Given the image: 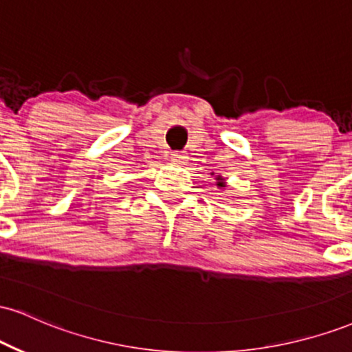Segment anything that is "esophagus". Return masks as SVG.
Here are the masks:
<instances>
[{"label":"esophagus","mask_w":352,"mask_h":352,"mask_svg":"<svg viewBox=\"0 0 352 352\" xmlns=\"http://www.w3.org/2000/svg\"><path fill=\"white\" fill-rule=\"evenodd\" d=\"M170 159H172L173 164H180L182 165L185 162V160H187V155H185L184 152H172Z\"/></svg>","instance_id":"obj_1"}]
</instances>
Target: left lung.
<instances>
[{
	"label": "left lung",
	"instance_id": "left-lung-1",
	"mask_svg": "<svg viewBox=\"0 0 352 352\" xmlns=\"http://www.w3.org/2000/svg\"><path fill=\"white\" fill-rule=\"evenodd\" d=\"M217 185L218 187H225V182H223V179H221V177H217Z\"/></svg>",
	"mask_w": 352,
	"mask_h": 352
}]
</instances>
